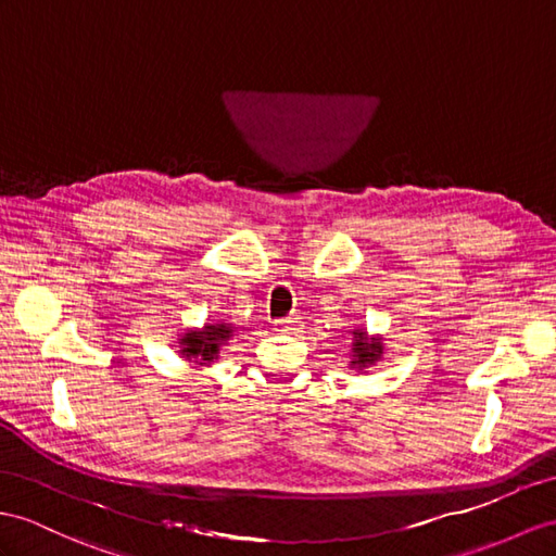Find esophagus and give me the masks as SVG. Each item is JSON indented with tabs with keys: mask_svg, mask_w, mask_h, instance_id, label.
<instances>
[{
	"mask_svg": "<svg viewBox=\"0 0 556 556\" xmlns=\"http://www.w3.org/2000/svg\"><path fill=\"white\" fill-rule=\"evenodd\" d=\"M274 328L278 332H294V330H300V320H296V318H278V320H274Z\"/></svg>",
	"mask_w": 556,
	"mask_h": 556,
	"instance_id": "34e87169",
	"label": "esophagus"
}]
</instances>
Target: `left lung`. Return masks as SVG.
Here are the masks:
<instances>
[{"label": "left lung", "mask_w": 556, "mask_h": 556, "mask_svg": "<svg viewBox=\"0 0 556 556\" xmlns=\"http://www.w3.org/2000/svg\"><path fill=\"white\" fill-rule=\"evenodd\" d=\"M356 340H354V361L351 363H358V365H368V363H375L377 358H380L382 354V344L380 342H368V337H365V332H354Z\"/></svg>", "instance_id": "1"}]
</instances>
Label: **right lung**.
Segmentation results:
<instances>
[{
	"label": "right lung",
	"instance_id": "right-lung-1",
	"mask_svg": "<svg viewBox=\"0 0 556 556\" xmlns=\"http://www.w3.org/2000/svg\"><path fill=\"white\" fill-rule=\"evenodd\" d=\"M228 337H231V328L224 323H216V325H205V330L202 332H188L184 334L181 344V354L186 358H198L200 365L202 361L210 363L219 354V344L226 342Z\"/></svg>",
	"mask_w": 556,
	"mask_h": 556
}]
</instances>
